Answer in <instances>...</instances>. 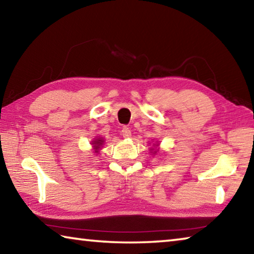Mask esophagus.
Masks as SVG:
<instances>
[{
  "label": "esophagus",
  "mask_w": 254,
  "mask_h": 254,
  "mask_svg": "<svg viewBox=\"0 0 254 254\" xmlns=\"http://www.w3.org/2000/svg\"><path fill=\"white\" fill-rule=\"evenodd\" d=\"M121 133H122V135H123L124 137H130V136H131V130H130V128H128V127H124L122 128Z\"/></svg>",
  "instance_id": "esophagus-1"
}]
</instances>
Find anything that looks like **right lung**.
Wrapping results in <instances>:
<instances>
[{"label":"right lung","instance_id":"obj_1","mask_svg":"<svg viewBox=\"0 0 254 254\" xmlns=\"http://www.w3.org/2000/svg\"><path fill=\"white\" fill-rule=\"evenodd\" d=\"M103 142H104V141H102V139H97L95 141H93V143L95 144V145H94V149L97 150L98 148H100V145L103 144ZM95 152H97V151H95Z\"/></svg>","mask_w":254,"mask_h":254}]
</instances>
